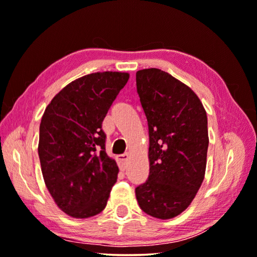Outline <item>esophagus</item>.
Wrapping results in <instances>:
<instances>
[{
    "mask_svg": "<svg viewBox=\"0 0 257 257\" xmlns=\"http://www.w3.org/2000/svg\"><path fill=\"white\" fill-rule=\"evenodd\" d=\"M116 158L118 164H120V168L122 171H124L125 167H127V160L129 158V155L128 153H122V155H118Z\"/></svg>",
    "mask_w": 257,
    "mask_h": 257,
    "instance_id": "obj_1",
    "label": "esophagus"
}]
</instances>
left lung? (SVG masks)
I'll return each instance as SVG.
<instances>
[{
    "label": "left lung",
    "mask_w": 257,
    "mask_h": 257,
    "mask_svg": "<svg viewBox=\"0 0 257 257\" xmlns=\"http://www.w3.org/2000/svg\"><path fill=\"white\" fill-rule=\"evenodd\" d=\"M136 86L150 141V173L136 198L145 213L170 219L188 208L204 179L208 118L194 91L165 71H137Z\"/></svg>",
    "instance_id": "1"
}]
</instances>
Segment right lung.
Segmentation results:
<instances>
[{"label": "right lung", "instance_id": "right-lung-1", "mask_svg": "<svg viewBox=\"0 0 257 257\" xmlns=\"http://www.w3.org/2000/svg\"><path fill=\"white\" fill-rule=\"evenodd\" d=\"M127 72L83 76L57 93L40 123L39 153L46 187L59 208L75 218L105 209L118 167L106 153L102 121Z\"/></svg>", "mask_w": 257, "mask_h": 257}]
</instances>
